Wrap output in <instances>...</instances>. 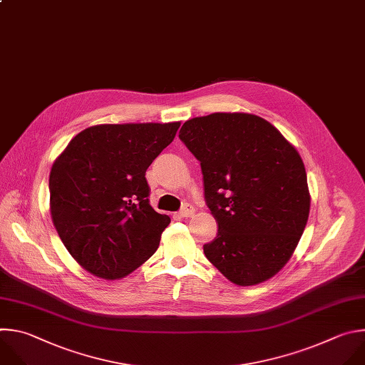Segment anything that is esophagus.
<instances>
[{
  "mask_svg": "<svg viewBox=\"0 0 365 365\" xmlns=\"http://www.w3.org/2000/svg\"><path fill=\"white\" fill-rule=\"evenodd\" d=\"M195 212V208L191 204H184L182 208L180 210L181 217H191Z\"/></svg>",
  "mask_w": 365,
  "mask_h": 365,
  "instance_id": "obj_1",
  "label": "esophagus"
}]
</instances>
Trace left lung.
Returning a JSON list of instances; mask_svg holds the SVG:
<instances>
[{"label":"left lung","instance_id":"1","mask_svg":"<svg viewBox=\"0 0 365 365\" xmlns=\"http://www.w3.org/2000/svg\"><path fill=\"white\" fill-rule=\"evenodd\" d=\"M178 136L200 161L218 226L204 245L205 257L239 286L273 277L294 255L309 217L297 148L266 119L242 112L192 118Z\"/></svg>","mask_w":365,"mask_h":365}]
</instances>
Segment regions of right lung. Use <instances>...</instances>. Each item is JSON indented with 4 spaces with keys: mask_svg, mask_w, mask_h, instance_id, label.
Here are the masks:
<instances>
[{
    "mask_svg": "<svg viewBox=\"0 0 365 365\" xmlns=\"http://www.w3.org/2000/svg\"><path fill=\"white\" fill-rule=\"evenodd\" d=\"M180 125L89 126L53 163L51 220L71 257L89 273L120 279L158 249L171 218L151 207L145 173Z\"/></svg>",
    "mask_w": 365,
    "mask_h": 365,
    "instance_id": "obj_1",
    "label": "right lung"
}]
</instances>
